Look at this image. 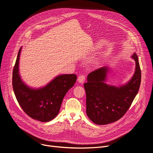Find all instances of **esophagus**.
I'll list each match as a JSON object with an SVG mask.
<instances>
[{
  "label": "esophagus",
  "instance_id": "obj_1",
  "mask_svg": "<svg viewBox=\"0 0 153 153\" xmlns=\"http://www.w3.org/2000/svg\"><path fill=\"white\" fill-rule=\"evenodd\" d=\"M85 80V77L84 75H81L80 76H79L78 79H77V80L79 83H80V84H82V83H84V81Z\"/></svg>",
  "mask_w": 153,
  "mask_h": 153
}]
</instances>
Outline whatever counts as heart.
<instances>
[{
	"mask_svg": "<svg viewBox=\"0 0 153 153\" xmlns=\"http://www.w3.org/2000/svg\"><path fill=\"white\" fill-rule=\"evenodd\" d=\"M100 63V60H97L94 62V64H95V65H98Z\"/></svg>",
	"mask_w": 153,
	"mask_h": 153,
	"instance_id": "obj_1",
	"label": "heart"
}]
</instances>
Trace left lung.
Masks as SVG:
<instances>
[{
	"label": "left lung",
	"instance_id": "1",
	"mask_svg": "<svg viewBox=\"0 0 153 153\" xmlns=\"http://www.w3.org/2000/svg\"><path fill=\"white\" fill-rule=\"evenodd\" d=\"M135 62L134 74L124 85L107 84L109 67L104 66L90 73L84 84L86 92V113L90 120L98 125L118 121L128 111L136 96L141 82V70L135 52L131 56Z\"/></svg>",
	"mask_w": 153,
	"mask_h": 153
}]
</instances>
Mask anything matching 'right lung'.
Segmentation results:
<instances>
[{"instance_id":"add662e5","label":"right lung","mask_w":153,"mask_h":153,"mask_svg":"<svg viewBox=\"0 0 153 153\" xmlns=\"http://www.w3.org/2000/svg\"><path fill=\"white\" fill-rule=\"evenodd\" d=\"M20 48L13 71V88L16 100L24 112L34 120L48 122L59 113L63 98L76 82L75 74H62L45 86L32 88L22 80L19 74Z\"/></svg>"}]
</instances>
